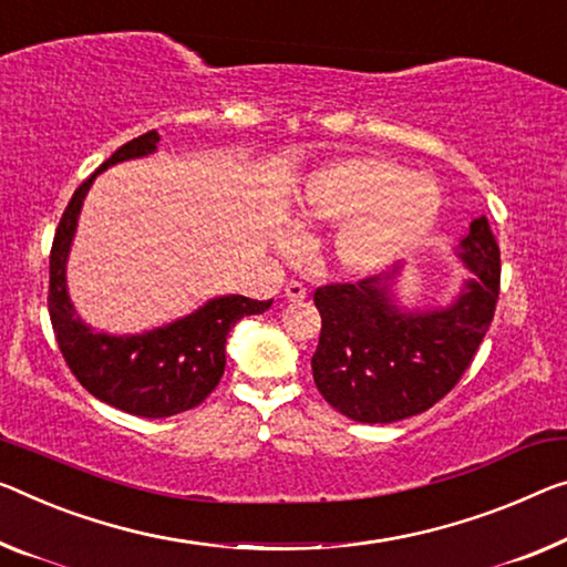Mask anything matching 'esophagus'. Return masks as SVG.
<instances>
[{
    "instance_id": "34e87169",
    "label": "esophagus",
    "mask_w": 567,
    "mask_h": 567,
    "mask_svg": "<svg viewBox=\"0 0 567 567\" xmlns=\"http://www.w3.org/2000/svg\"><path fill=\"white\" fill-rule=\"evenodd\" d=\"M284 296L289 301H303V299H307V289H303L299 281H289L284 286Z\"/></svg>"
}]
</instances>
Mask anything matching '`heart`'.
<instances>
[{"instance_id": "b5f03b06", "label": "heart", "mask_w": 567, "mask_h": 567, "mask_svg": "<svg viewBox=\"0 0 567 567\" xmlns=\"http://www.w3.org/2000/svg\"><path fill=\"white\" fill-rule=\"evenodd\" d=\"M441 187L385 156H342L313 169L296 195L293 223L303 233L332 230L327 266L350 281L390 271L429 240L439 223ZM301 235H276L281 256H293Z\"/></svg>"}]
</instances>
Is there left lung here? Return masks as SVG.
I'll use <instances>...</instances> for the list:
<instances>
[{"instance_id": "8db88e82", "label": "left lung", "mask_w": 567, "mask_h": 567, "mask_svg": "<svg viewBox=\"0 0 567 567\" xmlns=\"http://www.w3.org/2000/svg\"><path fill=\"white\" fill-rule=\"evenodd\" d=\"M454 256L472 276L443 307H403L400 268L317 289L321 337L311 370L329 405L357 423H395L429 411L456 385L489 332L499 296V246L484 215Z\"/></svg>"}]
</instances>
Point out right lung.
I'll list each match as a JSON object with an SVG mask.
<instances>
[{"label":"right lung","mask_w":567,"mask_h":567,"mask_svg":"<svg viewBox=\"0 0 567 567\" xmlns=\"http://www.w3.org/2000/svg\"><path fill=\"white\" fill-rule=\"evenodd\" d=\"M156 146L159 134L146 132L113 152L111 159L75 189L60 217L50 250L48 309L68 368L93 398L142 417L177 415L203 403L225 372L230 329L243 317L264 313L274 301H256L238 293L215 296L185 317L138 334L95 332L78 317L68 293V258L83 199L101 172L113 164L150 156Z\"/></svg>","instance_id":"1"}]
</instances>
